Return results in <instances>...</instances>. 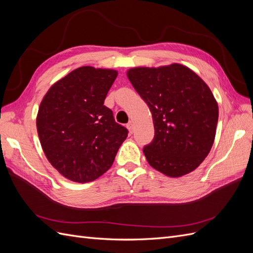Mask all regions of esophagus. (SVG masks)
I'll return each instance as SVG.
<instances>
[{
  "mask_svg": "<svg viewBox=\"0 0 253 253\" xmlns=\"http://www.w3.org/2000/svg\"><path fill=\"white\" fill-rule=\"evenodd\" d=\"M126 127H127L129 133H133V124H132V121L128 122V124L126 125Z\"/></svg>",
  "mask_w": 253,
  "mask_h": 253,
  "instance_id": "obj_1",
  "label": "esophagus"
}]
</instances>
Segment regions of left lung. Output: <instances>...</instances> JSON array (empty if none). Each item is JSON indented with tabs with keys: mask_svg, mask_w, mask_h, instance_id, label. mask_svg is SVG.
Instances as JSON below:
<instances>
[{
	"mask_svg": "<svg viewBox=\"0 0 253 253\" xmlns=\"http://www.w3.org/2000/svg\"><path fill=\"white\" fill-rule=\"evenodd\" d=\"M126 75L152 113L155 135L143 148L150 166L170 177L194 171L216 133L218 105L209 86L178 63L135 67Z\"/></svg>",
	"mask_w": 253,
	"mask_h": 253,
	"instance_id": "1",
	"label": "left lung"
}]
</instances>
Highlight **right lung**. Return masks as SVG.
Instances as JSON below:
<instances>
[{
	"label": "right lung",
	"instance_id": "right-lung-1",
	"mask_svg": "<svg viewBox=\"0 0 253 253\" xmlns=\"http://www.w3.org/2000/svg\"><path fill=\"white\" fill-rule=\"evenodd\" d=\"M117 71L82 66L57 81L40 104L37 129L44 154L67 179L88 182L112 167L127 137L104 99Z\"/></svg>",
	"mask_w": 253,
	"mask_h": 253
}]
</instances>
